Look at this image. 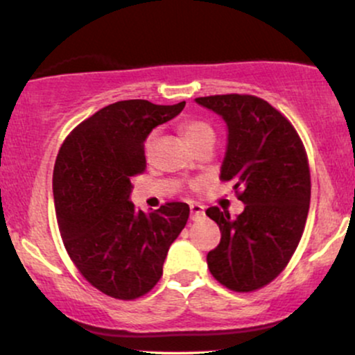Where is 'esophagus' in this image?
Listing matches in <instances>:
<instances>
[{
  "label": "esophagus",
  "instance_id": "esophagus-1",
  "mask_svg": "<svg viewBox=\"0 0 355 355\" xmlns=\"http://www.w3.org/2000/svg\"><path fill=\"white\" fill-rule=\"evenodd\" d=\"M205 215V209L200 203H190V218L191 220H198Z\"/></svg>",
  "mask_w": 355,
  "mask_h": 355
}]
</instances>
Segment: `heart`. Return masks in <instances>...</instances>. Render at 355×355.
Instances as JSON below:
<instances>
[{
    "label": "heart",
    "instance_id": "heart-1",
    "mask_svg": "<svg viewBox=\"0 0 355 355\" xmlns=\"http://www.w3.org/2000/svg\"><path fill=\"white\" fill-rule=\"evenodd\" d=\"M182 133L185 135L187 141L193 146H197L198 144L205 140H215V133L214 128L209 123L202 120H187L182 123ZM155 138H157V132H152L148 137H146L145 144H144V150L145 155L152 153L153 144H155Z\"/></svg>",
    "mask_w": 355,
    "mask_h": 355
}]
</instances>
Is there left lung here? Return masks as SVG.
I'll use <instances>...</instances> for the list:
<instances>
[{
    "instance_id": "8db88e82",
    "label": "left lung",
    "mask_w": 355,
    "mask_h": 355,
    "mask_svg": "<svg viewBox=\"0 0 355 355\" xmlns=\"http://www.w3.org/2000/svg\"><path fill=\"white\" fill-rule=\"evenodd\" d=\"M195 101L227 123L220 178L245 203L234 218L218 207L207 210L222 232L207 263L230 291H257L284 270L304 234L311 203L307 153L291 121L266 100L232 93Z\"/></svg>"
}]
</instances>
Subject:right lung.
Returning a JSON list of instances; mask_svg holds the SVG:
<instances>
[{
  "mask_svg": "<svg viewBox=\"0 0 355 355\" xmlns=\"http://www.w3.org/2000/svg\"><path fill=\"white\" fill-rule=\"evenodd\" d=\"M183 107L185 101H116L81 121L56 157L53 198L64 248L80 274L113 299L133 300L152 291L189 220L183 202L150 214L130 202L133 177L145 172L146 137Z\"/></svg>",
  "mask_w": 355,
  "mask_h": 355,
  "instance_id": "1",
  "label": "right lung"
}]
</instances>
